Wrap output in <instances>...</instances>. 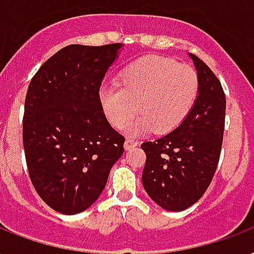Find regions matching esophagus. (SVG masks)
<instances>
[{
  "label": "esophagus",
  "instance_id": "obj_1",
  "mask_svg": "<svg viewBox=\"0 0 254 254\" xmlns=\"http://www.w3.org/2000/svg\"><path fill=\"white\" fill-rule=\"evenodd\" d=\"M137 144H139V143H137V140H135V139H131V137H127L125 141V148L131 149V148H133V147H136Z\"/></svg>",
  "mask_w": 254,
  "mask_h": 254
}]
</instances>
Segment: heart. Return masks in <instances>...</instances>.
<instances>
[{
	"label": "heart",
	"mask_w": 254,
	"mask_h": 254,
	"mask_svg": "<svg viewBox=\"0 0 254 254\" xmlns=\"http://www.w3.org/2000/svg\"><path fill=\"white\" fill-rule=\"evenodd\" d=\"M200 90L197 71L172 58L149 56L127 64L118 86L99 91L100 109L115 128L121 129L139 113L131 131L152 128L167 133L178 128L193 109Z\"/></svg>",
	"instance_id": "1"
}]
</instances>
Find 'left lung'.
Returning <instances> with one entry per match:
<instances>
[{"instance_id":"8db88e82","label":"left lung","mask_w":254,"mask_h":254,"mask_svg":"<svg viewBox=\"0 0 254 254\" xmlns=\"http://www.w3.org/2000/svg\"><path fill=\"white\" fill-rule=\"evenodd\" d=\"M200 90L193 109L178 128L144 141L141 182L145 192L168 211H184L205 193L219 164L225 126V94L219 78L190 54Z\"/></svg>"}]
</instances>
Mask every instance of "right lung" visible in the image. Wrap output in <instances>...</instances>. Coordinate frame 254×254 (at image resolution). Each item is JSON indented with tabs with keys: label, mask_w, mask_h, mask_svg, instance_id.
Here are the masks:
<instances>
[{
	"label": "right lung",
	"mask_w": 254,
	"mask_h": 254,
	"mask_svg": "<svg viewBox=\"0 0 254 254\" xmlns=\"http://www.w3.org/2000/svg\"><path fill=\"white\" fill-rule=\"evenodd\" d=\"M121 43L68 45L31 78L22 140L27 172L39 197L54 211L87 209L125 152V136L100 109L99 88Z\"/></svg>",
	"instance_id": "right-lung-1"
}]
</instances>
